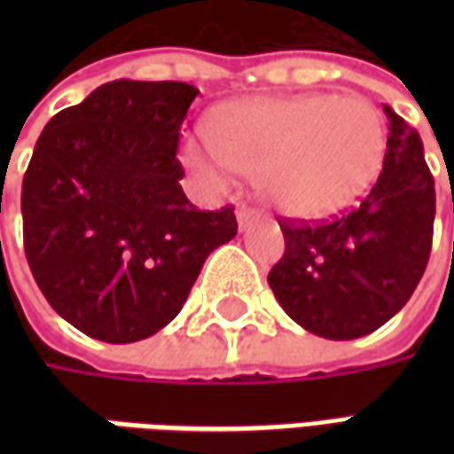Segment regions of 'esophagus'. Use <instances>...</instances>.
Masks as SVG:
<instances>
[{
    "mask_svg": "<svg viewBox=\"0 0 454 454\" xmlns=\"http://www.w3.org/2000/svg\"><path fill=\"white\" fill-rule=\"evenodd\" d=\"M238 223H240V228H247L253 221H257V211L255 208L250 207H238Z\"/></svg>",
    "mask_w": 454,
    "mask_h": 454,
    "instance_id": "esophagus-1",
    "label": "esophagus"
}]
</instances>
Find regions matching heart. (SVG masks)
Segmentation results:
<instances>
[{
  "label": "heart",
  "mask_w": 454,
  "mask_h": 454,
  "mask_svg": "<svg viewBox=\"0 0 454 454\" xmlns=\"http://www.w3.org/2000/svg\"><path fill=\"white\" fill-rule=\"evenodd\" d=\"M387 155V126L367 99L338 94L265 97L231 106L214 136H194L184 160L214 184L233 172L260 179L270 204L324 218L367 192Z\"/></svg>",
  "instance_id": "obj_1"
}]
</instances>
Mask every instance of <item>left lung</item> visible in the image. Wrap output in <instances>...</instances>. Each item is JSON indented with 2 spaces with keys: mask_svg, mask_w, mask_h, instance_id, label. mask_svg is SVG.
Wrapping results in <instances>:
<instances>
[{
  "mask_svg": "<svg viewBox=\"0 0 454 454\" xmlns=\"http://www.w3.org/2000/svg\"><path fill=\"white\" fill-rule=\"evenodd\" d=\"M389 138L370 194L331 221L279 218L285 255L267 282L289 318L328 340H355L399 314L426 272L435 182L423 143L384 106Z\"/></svg>",
  "mask_w": 454,
  "mask_h": 454,
  "instance_id": "left-lung-1",
  "label": "left lung"
}]
</instances>
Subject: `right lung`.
I'll use <instances>...</instances> for the list:
<instances>
[{
  "instance_id": "right-lung-1",
  "label": "right lung",
  "mask_w": 454,
  "mask_h": 454,
  "mask_svg": "<svg viewBox=\"0 0 454 454\" xmlns=\"http://www.w3.org/2000/svg\"><path fill=\"white\" fill-rule=\"evenodd\" d=\"M197 87L116 80L48 121L21 187L35 285L77 331L136 342L179 314L233 207L199 211L179 187V129Z\"/></svg>"
}]
</instances>
